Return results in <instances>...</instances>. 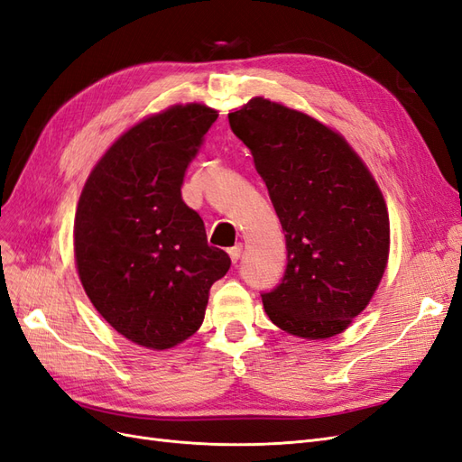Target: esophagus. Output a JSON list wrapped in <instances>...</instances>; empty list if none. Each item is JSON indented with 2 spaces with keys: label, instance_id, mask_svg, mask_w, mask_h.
I'll list each match as a JSON object with an SVG mask.
<instances>
[{
  "label": "esophagus",
  "instance_id": "obj_1",
  "mask_svg": "<svg viewBox=\"0 0 462 462\" xmlns=\"http://www.w3.org/2000/svg\"><path fill=\"white\" fill-rule=\"evenodd\" d=\"M227 253H229L231 260H233V263H236V262L241 260V256H243V245H235L233 248L227 250Z\"/></svg>",
  "mask_w": 462,
  "mask_h": 462
}]
</instances>
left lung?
I'll use <instances>...</instances> for the list:
<instances>
[{"mask_svg":"<svg viewBox=\"0 0 462 462\" xmlns=\"http://www.w3.org/2000/svg\"><path fill=\"white\" fill-rule=\"evenodd\" d=\"M229 125L253 152L285 231V273L262 292L265 314L297 337L341 333L385 272L389 216L380 189L341 134L300 111L253 97Z\"/></svg>","mask_w":462,"mask_h":462,"instance_id":"8db88e82","label":"left lung"}]
</instances>
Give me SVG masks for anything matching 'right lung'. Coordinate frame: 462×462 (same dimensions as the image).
I'll list each match as a JSON object with an SVG mask.
<instances>
[{
	"mask_svg": "<svg viewBox=\"0 0 462 462\" xmlns=\"http://www.w3.org/2000/svg\"><path fill=\"white\" fill-rule=\"evenodd\" d=\"M217 111L173 106L125 133L92 170L75 216V260L94 309L129 341L171 348L202 326L231 268L180 197Z\"/></svg>",
	"mask_w": 462,
	"mask_h": 462,
	"instance_id": "1",
	"label": "right lung"
}]
</instances>
